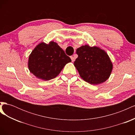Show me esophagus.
<instances>
[{"instance_id": "1", "label": "esophagus", "mask_w": 135, "mask_h": 135, "mask_svg": "<svg viewBox=\"0 0 135 135\" xmlns=\"http://www.w3.org/2000/svg\"><path fill=\"white\" fill-rule=\"evenodd\" d=\"M70 58H71V59L72 62H74V61H75V57H73V56H71V57H70Z\"/></svg>"}]
</instances>
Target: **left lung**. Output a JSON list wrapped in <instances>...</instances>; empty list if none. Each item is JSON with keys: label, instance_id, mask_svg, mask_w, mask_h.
<instances>
[{"label": "left lung", "instance_id": "1", "mask_svg": "<svg viewBox=\"0 0 135 135\" xmlns=\"http://www.w3.org/2000/svg\"><path fill=\"white\" fill-rule=\"evenodd\" d=\"M76 53L78 57L74 65L84 81L97 85L109 78L113 66L104 50L98 47L85 45L76 49Z\"/></svg>", "mask_w": 135, "mask_h": 135}]
</instances>
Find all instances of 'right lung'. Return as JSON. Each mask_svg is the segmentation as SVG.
I'll return each instance as SVG.
<instances>
[{
	"mask_svg": "<svg viewBox=\"0 0 135 135\" xmlns=\"http://www.w3.org/2000/svg\"><path fill=\"white\" fill-rule=\"evenodd\" d=\"M71 62L57 43L38 44L28 57V68L38 79L49 80L57 76L66 64Z\"/></svg>",
	"mask_w": 135,
	"mask_h": 135,
	"instance_id": "obj_1",
	"label": "right lung"
}]
</instances>
